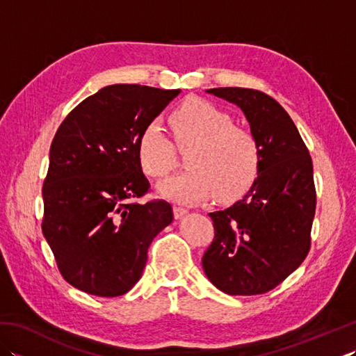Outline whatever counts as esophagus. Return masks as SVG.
I'll list each match as a JSON object with an SVG mask.
<instances>
[{"label": "esophagus", "mask_w": 356, "mask_h": 356, "mask_svg": "<svg viewBox=\"0 0 356 356\" xmlns=\"http://www.w3.org/2000/svg\"><path fill=\"white\" fill-rule=\"evenodd\" d=\"M172 211H174V217H176V218L182 217L184 214H186V213H188V209H186V208H184V207H177V205H174Z\"/></svg>", "instance_id": "esophagus-1"}]
</instances>
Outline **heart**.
Instances as JSON below:
<instances>
[{"label":"heart","instance_id":"1","mask_svg":"<svg viewBox=\"0 0 356 356\" xmlns=\"http://www.w3.org/2000/svg\"><path fill=\"white\" fill-rule=\"evenodd\" d=\"M168 124L174 145L186 149L190 166L159 186L165 197L197 202L216 194L220 202L241 197L259 174L260 149L252 133L232 125V118L205 99L191 97L174 110ZM156 122L143 128L138 157L148 176L162 179L177 166V151Z\"/></svg>","mask_w":356,"mask_h":356}]
</instances>
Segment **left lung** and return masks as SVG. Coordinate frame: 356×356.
Here are the masks:
<instances>
[{
	"mask_svg": "<svg viewBox=\"0 0 356 356\" xmlns=\"http://www.w3.org/2000/svg\"><path fill=\"white\" fill-rule=\"evenodd\" d=\"M208 92L243 110L259 143L260 168L243 199L209 213L214 238L202 257L203 269L225 293L269 292L311 251L316 207L312 159L293 120L274 97L241 87Z\"/></svg>",
	"mask_w": 356,
	"mask_h": 356,
	"instance_id": "1",
	"label": "left lung"
}]
</instances>
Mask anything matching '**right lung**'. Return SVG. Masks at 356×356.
I'll use <instances>...</instances> for the list:
<instances>
[{
  "label": "right lung",
  "instance_id": "1",
  "mask_svg": "<svg viewBox=\"0 0 356 356\" xmlns=\"http://www.w3.org/2000/svg\"><path fill=\"white\" fill-rule=\"evenodd\" d=\"M180 93L139 84L101 88L74 107L50 147L42 185V234L67 283L119 297L138 283L151 241L172 222L166 200L149 193L138 139Z\"/></svg>",
  "mask_w": 356,
  "mask_h": 356
}]
</instances>
